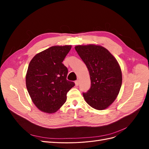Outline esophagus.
Listing matches in <instances>:
<instances>
[{
  "mask_svg": "<svg viewBox=\"0 0 149 149\" xmlns=\"http://www.w3.org/2000/svg\"><path fill=\"white\" fill-rule=\"evenodd\" d=\"M74 83H75V86H78V85H79V80H76V81H75Z\"/></svg>",
  "mask_w": 149,
  "mask_h": 149,
  "instance_id": "1",
  "label": "esophagus"
}]
</instances>
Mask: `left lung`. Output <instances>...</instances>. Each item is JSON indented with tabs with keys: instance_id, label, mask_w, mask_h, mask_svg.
<instances>
[{
	"instance_id": "obj_1",
	"label": "left lung",
	"mask_w": 149,
	"mask_h": 149,
	"mask_svg": "<svg viewBox=\"0 0 149 149\" xmlns=\"http://www.w3.org/2000/svg\"><path fill=\"white\" fill-rule=\"evenodd\" d=\"M74 48L86 65L91 86L83 93L85 101L97 110L106 109L118 97L122 84V71L116 58L99 45H77Z\"/></svg>"
}]
</instances>
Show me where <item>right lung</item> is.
I'll list each match as a JSON object with an SVG mask.
<instances>
[{"instance_id": "right-lung-1", "label": "right lung", "mask_w": 149, "mask_h": 149, "mask_svg": "<svg viewBox=\"0 0 149 149\" xmlns=\"http://www.w3.org/2000/svg\"><path fill=\"white\" fill-rule=\"evenodd\" d=\"M71 45L53 46L37 53L30 61L25 76L26 89L35 106L43 112H56L66 100L74 83L66 79L62 63Z\"/></svg>"}]
</instances>
